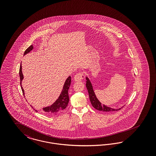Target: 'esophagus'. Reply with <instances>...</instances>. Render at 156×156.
Segmentation results:
<instances>
[{
  "instance_id": "34e87169",
  "label": "esophagus",
  "mask_w": 156,
  "mask_h": 156,
  "mask_svg": "<svg viewBox=\"0 0 156 156\" xmlns=\"http://www.w3.org/2000/svg\"><path fill=\"white\" fill-rule=\"evenodd\" d=\"M84 78V75L82 73H78L75 75L74 80L75 81H81Z\"/></svg>"
}]
</instances>
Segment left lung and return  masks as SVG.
<instances>
[{"mask_svg":"<svg viewBox=\"0 0 156 156\" xmlns=\"http://www.w3.org/2000/svg\"><path fill=\"white\" fill-rule=\"evenodd\" d=\"M86 87L88 89V94H89V99L90 101V103L92 104V106L97 109L98 111H100L104 112H112L116 111H119L120 109H121L122 108H119V109H113L111 107H108L105 105H102L101 104L99 101L97 99V97L95 95V94L94 92V90L93 89L92 87V85L91 83V82L90 81L89 78L87 76L86 77Z\"/></svg>","mask_w":156,"mask_h":156,"instance_id":"left-lung-1","label":"left lung"}]
</instances>
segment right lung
<instances>
[{
	"mask_svg": "<svg viewBox=\"0 0 156 156\" xmlns=\"http://www.w3.org/2000/svg\"><path fill=\"white\" fill-rule=\"evenodd\" d=\"M33 49V45H31L29 47H28L26 50V51L24 53V55H26V54L30 52ZM22 69V62H21V65L20 67V69H19V76H20V80L21 88L22 90L23 94L24 96V89L23 88L22 86V82L23 79L24 78ZM71 83V76H69L64 83L63 89L62 90L61 93L59 95L58 98L51 106H47V107H45L43 108V111L46 114H47V115H57L58 113L62 111V110L65 109L67 108V105L69 102V96H68V89L70 87ZM31 107L33 108L32 106H31Z\"/></svg>",
	"mask_w": 156,
	"mask_h": 156,
	"instance_id": "right-lung-1",
	"label": "right lung"
}]
</instances>
